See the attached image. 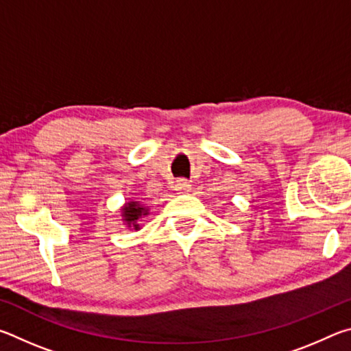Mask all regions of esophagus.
Wrapping results in <instances>:
<instances>
[{"label":"esophagus","instance_id":"1","mask_svg":"<svg viewBox=\"0 0 351 351\" xmlns=\"http://www.w3.org/2000/svg\"><path fill=\"white\" fill-rule=\"evenodd\" d=\"M190 182L187 180H184V178H180V180H176V184H175V189L178 190L180 193H184V192H189L190 190Z\"/></svg>","mask_w":351,"mask_h":351}]
</instances>
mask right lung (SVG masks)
Here are the masks:
<instances>
[{
	"mask_svg": "<svg viewBox=\"0 0 351 351\" xmlns=\"http://www.w3.org/2000/svg\"><path fill=\"white\" fill-rule=\"evenodd\" d=\"M122 217L125 221L132 226L134 229H139V224H138V219L142 217V215H147V210L144 209V207H141L136 201H132V203H127V206L123 207L122 209Z\"/></svg>",
	"mask_w": 351,
	"mask_h": 351,
	"instance_id": "obj_1",
	"label": "right lung"
}]
</instances>
